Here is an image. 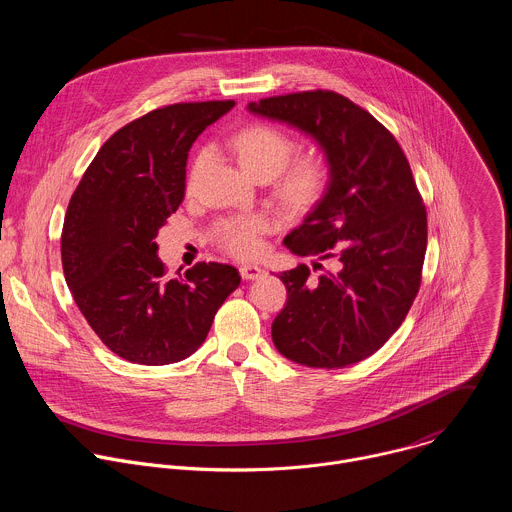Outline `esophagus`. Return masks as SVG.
Wrapping results in <instances>:
<instances>
[{
	"label": "esophagus",
	"mask_w": 512,
	"mask_h": 512,
	"mask_svg": "<svg viewBox=\"0 0 512 512\" xmlns=\"http://www.w3.org/2000/svg\"><path fill=\"white\" fill-rule=\"evenodd\" d=\"M241 277L243 279H247V281H251V279H257V277H261L263 275V269L261 267H257V265H241Z\"/></svg>",
	"instance_id": "1"
}]
</instances>
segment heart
<instances>
[{
  "label": "heart",
  "mask_w": 512,
  "mask_h": 512,
  "mask_svg": "<svg viewBox=\"0 0 512 512\" xmlns=\"http://www.w3.org/2000/svg\"><path fill=\"white\" fill-rule=\"evenodd\" d=\"M229 145L237 162L251 178L271 180L279 174L277 190L289 208L310 210L324 196L328 186V170L324 160L308 156L285 168L296 150L294 139L285 131L267 123H253L239 129L229 139ZM206 158L208 154L200 152L194 158L192 172H196ZM263 229L265 218L261 214H245L218 223L214 235L229 253L237 257H251L261 249Z\"/></svg>",
  "instance_id": "b5f03b06"
}]
</instances>
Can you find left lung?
<instances>
[{
    "instance_id": "1",
    "label": "left lung",
    "mask_w": 512,
    "mask_h": 512,
    "mask_svg": "<svg viewBox=\"0 0 512 512\" xmlns=\"http://www.w3.org/2000/svg\"><path fill=\"white\" fill-rule=\"evenodd\" d=\"M249 111L312 135L330 166L322 200L283 239L322 273L302 263L279 275L287 302L271 324L273 344L312 369L369 358L405 320L427 247V212L401 145L334 91L269 97Z\"/></svg>"
}]
</instances>
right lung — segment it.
<instances>
[{"mask_svg":"<svg viewBox=\"0 0 512 512\" xmlns=\"http://www.w3.org/2000/svg\"><path fill=\"white\" fill-rule=\"evenodd\" d=\"M233 107L176 103L127 123L101 145L68 202L66 285L101 342L129 362L158 367L196 352L241 283L235 267L204 261L166 279L156 243L184 200L192 143Z\"/></svg>","mask_w":512,"mask_h":512,"instance_id":"right-lung-1","label":"right lung"}]
</instances>
